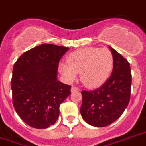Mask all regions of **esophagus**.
Returning <instances> with one entry per match:
<instances>
[{"label":"esophagus","instance_id":"obj_1","mask_svg":"<svg viewBox=\"0 0 146 146\" xmlns=\"http://www.w3.org/2000/svg\"><path fill=\"white\" fill-rule=\"evenodd\" d=\"M79 88L77 87H74V86H73V87H71V91L72 92H73V91H76V90H79Z\"/></svg>","mask_w":146,"mask_h":146}]
</instances>
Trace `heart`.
Returning a JSON list of instances; mask_svg holds the SVG:
<instances>
[{"label":"heart","instance_id":"b5f03b06","mask_svg":"<svg viewBox=\"0 0 146 146\" xmlns=\"http://www.w3.org/2000/svg\"><path fill=\"white\" fill-rule=\"evenodd\" d=\"M67 63L60 62L59 73L68 82L74 81L80 73L82 84L97 87L108 78L113 68V56L106 48H82L68 55Z\"/></svg>","mask_w":146,"mask_h":146}]
</instances>
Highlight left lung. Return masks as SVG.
<instances>
[{
	"label": "left lung",
	"instance_id": "obj_1",
	"mask_svg": "<svg viewBox=\"0 0 146 146\" xmlns=\"http://www.w3.org/2000/svg\"><path fill=\"white\" fill-rule=\"evenodd\" d=\"M114 60L111 76L98 89L83 90L80 114L94 127H105L118 119L130 100L131 74L128 60L109 46Z\"/></svg>",
	"mask_w": 146,
	"mask_h": 146
}]
</instances>
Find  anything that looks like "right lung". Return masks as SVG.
Returning <instances> with one entry per match:
<instances>
[{"mask_svg":"<svg viewBox=\"0 0 146 146\" xmlns=\"http://www.w3.org/2000/svg\"><path fill=\"white\" fill-rule=\"evenodd\" d=\"M68 50V47L42 44L24 52L14 65L13 105L21 119L32 128L54 125L60 104L71 93V86L57 80L59 60Z\"/></svg>","mask_w":146,"mask_h":146,"instance_id":"obj_1","label":"right lung"}]
</instances>
